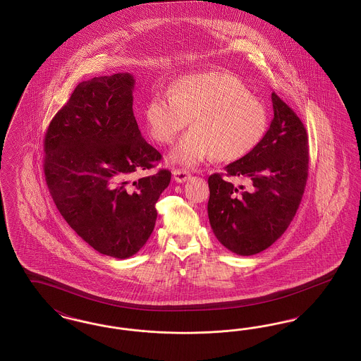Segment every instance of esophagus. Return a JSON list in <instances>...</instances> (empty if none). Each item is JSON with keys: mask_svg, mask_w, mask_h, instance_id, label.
Masks as SVG:
<instances>
[{"mask_svg": "<svg viewBox=\"0 0 361 361\" xmlns=\"http://www.w3.org/2000/svg\"><path fill=\"white\" fill-rule=\"evenodd\" d=\"M190 177L188 171L184 169H173V178L176 183H185Z\"/></svg>", "mask_w": 361, "mask_h": 361, "instance_id": "esophagus-1", "label": "esophagus"}]
</instances>
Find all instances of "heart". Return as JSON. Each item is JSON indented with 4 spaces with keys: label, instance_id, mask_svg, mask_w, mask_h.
<instances>
[{
    "label": "heart",
    "instance_id": "b5f03b06",
    "mask_svg": "<svg viewBox=\"0 0 361 361\" xmlns=\"http://www.w3.org/2000/svg\"><path fill=\"white\" fill-rule=\"evenodd\" d=\"M150 137L172 143L192 123V130L173 147L174 164L196 166L215 157L237 161L249 154L268 127L262 104L231 74L207 71L183 77L171 86V96L154 93L145 106Z\"/></svg>",
    "mask_w": 361,
    "mask_h": 361
}]
</instances>
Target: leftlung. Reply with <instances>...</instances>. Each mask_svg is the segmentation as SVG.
Instances as JSON below:
<instances>
[{
  "mask_svg": "<svg viewBox=\"0 0 361 361\" xmlns=\"http://www.w3.org/2000/svg\"><path fill=\"white\" fill-rule=\"evenodd\" d=\"M274 119L249 154L224 168L245 177L250 190L214 173L208 177V218L218 240L240 256L269 247L291 224L309 176V139L302 121L275 92Z\"/></svg>",
  "mask_w": 361,
  "mask_h": 361,
  "instance_id": "left-lung-1",
  "label": "left lung"
}]
</instances>
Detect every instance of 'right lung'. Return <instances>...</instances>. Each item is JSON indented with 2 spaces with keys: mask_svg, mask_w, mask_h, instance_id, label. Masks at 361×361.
Listing matches in <instances>:
<instances>
[{
  "mask_svg": "<svg viewBox=\"0 0 361 361\" xmlns=\"http://www.w3.org/2000/svg\"><path fill=\"white\" fill-rule=\"evenodd\" d=\"M130 73L78 84L44 137V176L70 227L99 253L128 258L154 230L155 203L172 173L134 176L162 155L137 128Z\"/></svg>",
  "mask_w": 361,
  "mask_h": 361,
  "instance_id": "1",
  "label": "right lung"
}]
</instances>
